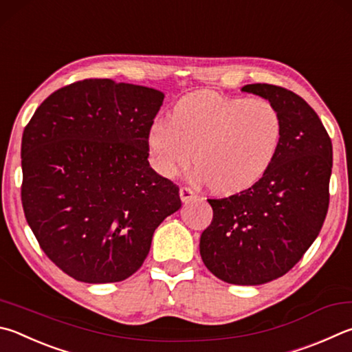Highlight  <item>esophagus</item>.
Returning <instances> with one entry per match:
<instances>
[{"instance_id":"34e87169","label":"esophagus","mask_w":352,"mask_h":352,"mask_svg":"<svg viewBox=\"0 0 352 352\" xmlns=\"http://www.w3.org/2000/svg\"><path fill=\"white\" fill-rule=\"evenodd\" d=\"M180 198H182V201H183V203H189V201L195 200V198H197V194H195L194 190L190 189V188H188V186H183V188L180 189Z\"/></svg>"}]
</instances>
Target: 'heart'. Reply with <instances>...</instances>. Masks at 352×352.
Segmentation results:
<instances>
[{
	"label": "heart",
	"instance_id": "heart-1",
	"mask_svg": "<svg viewBox=\"0 0 352 352\" xmlns=\"http://www.w3.org/2000/svg\"><path fill=\"white\" fill-rule=\"evenodd\" d=\"M283 117L266 98L195 92L182 98L170 118H157L146 135L149 162L172 177L192 158L195 175L217 194L252 188L276 162Z\"/></svg>",
	"mask_w": 352,
	"mask_h": 352
}]
</instances>
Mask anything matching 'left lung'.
<instances>
[{
	"instance_id": "1",
	"label": "left lung",
	"mask_w": 352,
	"mask_h": 352,
	"mask_svg": "<svg viewBox=\"0 0 352 352\" xmlns=\"http://www.w3.org/2000/svg\"><path fill=\"white\" fill-rule=\"evenodd\" d=\"M241 91L278 107L282 146L252 188L209 198L214 217L200 237V255L223 282L255 286L292 270L320 232L329 206L332 143L316 111L297 94L265 82Z\"/></svg>"
}]
</instances>
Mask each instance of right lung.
Segmentation results:
<instances>
[{
    "instance_id": "1",
    "label": "right lung",
    "mask_w": 352,
    "mask_h": 352,
    "mask_svg": "<svg viewBox=\"0 0 352 352\" xmlns=\"http://www.w3.org/2000/svg\"><path fill=\"white\" fill-rule=\"evenodd\" d=\"M164 94L91 78L55 91L23 132L21 201L44 254L78 282L113 283L148 257L182 208L151 168L146 135Z\"/></svg>"
}]
</instances>
